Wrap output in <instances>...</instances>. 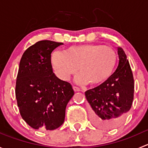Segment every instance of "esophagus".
Here are the masks:
<instances>
[{"mask_svg": "<svg viewBox=\"0 0 148 148\" xmlns=\"http://www.w3.org/2000/svg\"><path fill=\"white\" fill-rule=\"evenodd\" d=\"M73 89H74V92H80V91H81V89H79V87H77V86H73Z\"/></svg>", "mask_w": 148, "mask_h": 148, "instance_id": "obj_1", "label": "esophagus"}]
</instances>
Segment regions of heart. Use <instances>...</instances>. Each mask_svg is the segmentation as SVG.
I'll return each mask as SVG.
<instances>
[{
  "label": "heart",
  "mask_w": 148,
  "mask_h": 148,
  "mask_svg": "<svg viewBox=\"0 0 148 148\" xmlns=\"http://www.w3.org/2000/svg\"><path fill=\"white\" fill-rule=\"evenodd\" d=\"M117 62L112 49L100 44H79L71 46L63 53L53 52L51 63L56 76L66 81L77 72L75 81L79 84L87 82L98 84L105 81L112 73Z\"/></svg>",
  "instance_id": "heart-1"
}]
</instances>
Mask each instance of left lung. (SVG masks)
Masks as SVG:
<instances>
[{"instance_id": "obj_1", "label": "left lung", "mask_w": 148, "mask_h": 148, "mask_svg": "<svg viewBox=\"0 0 148 148\" xmlns=\"http://www.w3.org/2000/svg\"><path fill=\"white\" fill-rule=\"evenodd\" d=\"M118 66L104 82L85 92L94 125L102 129L120 126L126 118L134 99V79L123 49L117 46Z\"/></svg>"}]
</instances>
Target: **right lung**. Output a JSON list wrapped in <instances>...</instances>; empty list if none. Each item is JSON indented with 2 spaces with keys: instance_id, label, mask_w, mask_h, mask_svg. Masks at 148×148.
Masks as SVG:
<instances>
[{
  "instance_id": "add662e5",
  "label": "right lung",
  "mask_w": 148,
  "mask_h": 148,
  "mask_svg": "<svg viewBox=\"0 0 148 148\" xmlns=\"http://www.w3.org/2000/svg\"><path fill=\"white\" fill-rule=\"evenodd\" d=\"M63 44L40 41L23 53L16 84V98L23 120L35 130H53L64 122L67 104L74 92L58 78L51 63V53Z\"/></svg>"
}]
</instances>
